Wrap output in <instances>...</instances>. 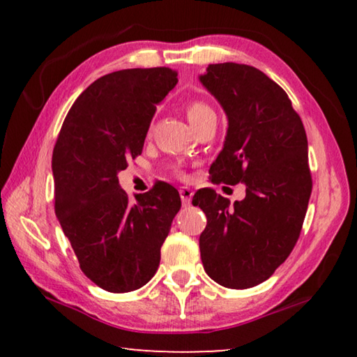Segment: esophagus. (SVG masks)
<instances>
[{
	"label": "esophagus",
	"mask_w": 357,
	"mask_h": 357,
	"mask_svg": "<svg viewBox=\"0 0 357 357\" xmlns=\"http://www.w3.org/2000/svg\"><path fill=\"white\" fill-rule=\"evenodd\" d=\"M179 195H181V200H183L184 206H190L192 195H193V192H192L190 187H181V189H179Z\"/></svg>",
	"instance_id": "1"
}]
</instances>
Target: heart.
I'll return each instance as SVG.
<instances>
[{"mask_svg": "<svg viewBox=\"0 0 357 357\" xmlns=\"http://www.w3.org/2000/svg\"><path fill=\"white\" fill-rule=\"evenodd\" d=\"M185 113H187V119H189V123L193 124V123H197L200 118H203L204 114L214 113V112H213V108L208 107L204 102L195 100V102H190V104L187 105Z\"/></svg>", "mask_w": 357, "mask_h": 357, "instance_id": "heart-1", "label": "heart"}]
</instances>
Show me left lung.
<instances>
[{
  "label": "left lung",
  "instance_id": "1",
  "mask_svg": "<svg viewBox=\"0 0 357 357\" xmlns=\"http://www.w3.org/2000/svg\"><path fill=\"white\" fill-rule=\"evenodd\" d=\"M198 80L228 121L213 183L245 185V198L233 204L214 189L193 195L208 219L202 261L219 285L250 288L275 273L299 238L312 193L307 135L288 94L261 70L209 64Z\"/></svg>",
  "mask_w": 357,
  "mask_h": 357
}]
</instances>
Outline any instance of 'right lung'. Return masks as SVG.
<instances>
[{"instance_id": "obj_1", "label": "right lung", "mask_w": 357, "mask_h": 357, "mask_svg": "<svg viewBox=\"0 0 357 357\" xmlns=\"http://www.w3.org/2000/svg\"><path fill=\"white\" fill-rule=\"evenodd\" d=\"M176 83L168 68L98 78L70 107L53 149L56 217L83 274L105 291H134L153 279L181 208L170 184H155L130 202L118 179L142 154L155 104Z\"/></svg>"}]
</instances>
